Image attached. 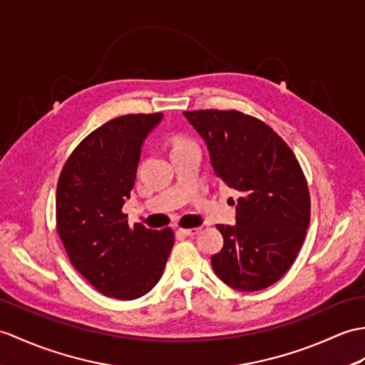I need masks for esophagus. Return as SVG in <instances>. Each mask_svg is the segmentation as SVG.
Masks as SVG:
<instances>
[{
  "instance_id": "obj_1",
  "label": "esophagus",
  "mask_w": 365,
  "mask_h": 365,
  "mask_svg": "<svg viewBox=\"0 0 365 365\" xmlns=\"http://www.w3.org/2000/svg\"><path fill=\"white\" fill-rule=\"evenodd\" d=\"M200 232V227H196V228H180L179 233L185 235V236H194L197 235Z\"/></svg>"
}]
</instances>
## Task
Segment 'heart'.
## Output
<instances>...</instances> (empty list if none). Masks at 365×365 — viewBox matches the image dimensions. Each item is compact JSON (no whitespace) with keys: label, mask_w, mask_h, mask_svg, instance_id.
<instances>
[{"label":"heart","mask_w":365,"mask_h":365,"mask_svg":"<svg viewBox=\"0 0 365 365\" xmlns=\"http://www.w3.org/2000/svg\"><path fill=\"white\" fill-rule=\"evenodd\" d=\"M180 144H183V143H179V144H177V146H180Z\"/></svg>","instance_id":"heart-1"}]
</instances>
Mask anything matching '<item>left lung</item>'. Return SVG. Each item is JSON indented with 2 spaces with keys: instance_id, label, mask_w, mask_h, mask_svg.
<instances>
[{
  "instance_id": "obj_1",
  "label": "left lung",
  "mask_w": 365,
  "mask_h": 365,
  "mask_svg": "<svg viewBox=\"0 0 365 365\" xmlns=\"http://www.w3.org/2000/svg\"><path fill=\"white\" fill-rule=\"evenodd\" d=\"M183 115L205 143L217 179L241 194L236 225H216L224 247L211 257L215 274L236 291L266 289L292 266L309 227V191L297 158L253 116L236 110Z\"/></svg>"
}]
</instances>
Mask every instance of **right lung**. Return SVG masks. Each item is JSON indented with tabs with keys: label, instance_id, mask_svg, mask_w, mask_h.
I'll return each mask as SVG.
<instances>
[{
	"label": "right lung",
	"instance_id": "add662e5",
	"mask_svg": "<svg viewBox=\"0 0 365 365\" xmlns=\"http://www.w3.org/2000/svg\"><path fill=\"white\" fill-rule=\"evenodd\" d=\"M162 113L124 115L91 132L65 163L56 194L57 232L74 269L107 297L133 300L163 275L171 228L129 227L121 213L143 144Z\"/></svg>",
	"mask_w": 365,
	"mask_h": 365
}]
</instances>
